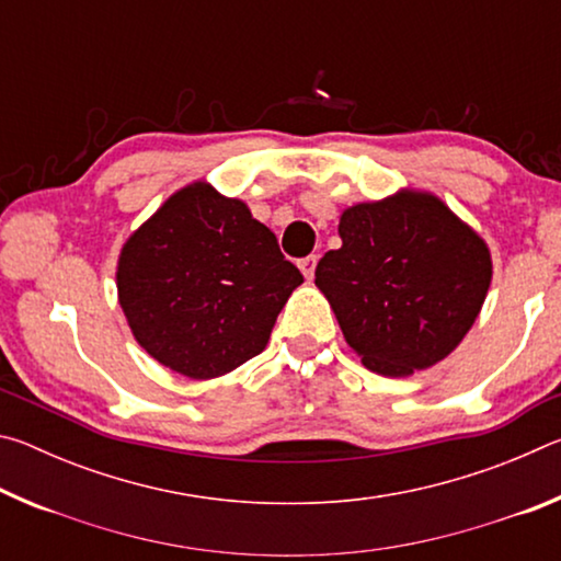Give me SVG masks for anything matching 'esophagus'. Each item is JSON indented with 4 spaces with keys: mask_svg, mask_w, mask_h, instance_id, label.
<instances>
[{
    "mask_svg": "<svg viewBox=\"0 0 561 561\" xmlns=\"http://www.w3.org/2000/svg\"><path fill=\"white\" fill-rule=\"evenodd\" d=\"M317 262H319V257L317 254H309V257H304V260H299V270H301V274L304 277H307L309 282L314 279V270H317Z\"/></svg>",
    "mask_w": 561,
    "mask_h": 561,
    "instance_id": "34e87169",
    "label": "esophagus"
}]
</instances>
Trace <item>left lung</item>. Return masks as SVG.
Masks as SVG:
<instances>
[{
    "label": "left lung",
    "mask_w": 561,
    "mask_h": 561,
    "mask_svg": "<svg viewBox=\"0 0 561 561\" xmlns=\"http://www.w3.org/2000/svg\"><path fill=\"white\" fill-rule=\"evenodd\" d=\"M314 284L368 371L405 378L450 356L492 282L488 242L428 190L341 210Z\"/></svg>",
    "instance_id": "1"
}]
</instances>
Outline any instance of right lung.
I'll return each mask as SVG.
<instances>
[{
  "instance_id": "1",
  "label": "right lung",
  "mask_w": 561,
  "mask_h": 561,
  "mask_svg": "<svg viewBox=\"0 0 561 561\" xmlns=\"http://www.w3.org/2000/svg\"><path fill=\"white\" fill-rule=\"evenodd\" d=\"M304 282L247 203L195 180L121 247L116 287L130 334L160 366L210 381L262 354Z\"/></svg>"
}]
</instances>
